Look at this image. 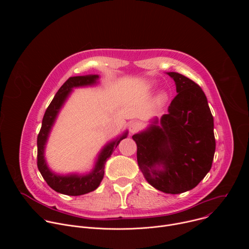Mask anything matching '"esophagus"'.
I'll return each instance as SVG.
<instances>
[{
    "instance_id": "esophagus-1",
    "label": "esophagus",
    "mask_w": 249,
    "mask_h": 249,
    "mask_svg": "<svg viewBox=\"0 0 249 249\" xmlns=\"http://www.w3.org/2000/svg\"><path fill=\"white\" fill-rule=\"evenodd\" d=\"M142 128V124L141 122L139 121H132L130 124H129V131L134 134V133H137L141 130Z\"/></svg>"
}]
</instances>
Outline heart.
I'll use <instances>...</instances> for the list:
<instances>
[{
  "label": "heart",
  "mask_w": 249,
  "mask_h": 249,
  "mask_svg": "<svg viewBox=\"0 0 249 249\" xmlns=\"http://www.w3.org/2000/svg\"><path fill=\"white\" fill-rule=\"evenodd\" d=\"M166 97H167V96H166V94L162 92V93H160V94H159V96H158L157 100H158V102H159V103H161V102H163V101L166 99Z\"/></svg>",
  "instance_id": "heart-1"
}]
</instances>
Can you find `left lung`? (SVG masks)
Masks as SVG:
<instances>
[{
  "mask_svg": "<svg viewBox=\"0 0 249 249\" xmlns=\"http://www.w3.org/2000/svg\"><path fill=\"white\" fill-rule=\"evenodd\" d=\"M167 74L177 91L168 113L132 138L147 181L164 193L179 194L197 186L212 167L216 150L214 118L196 83L179 73Z\"/></svg>",
  "mask_w": 249,
  "mask_h": 249,
  "instance_id": "left-lung-1",
  "label": "left lung"
}]
</instances>
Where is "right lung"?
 <instances>
[{
    "label": "right lung",
    "mask_w": 249,
    "mask_h": 249,
    "mask_svg": "<svg viewBox=\"0 0 249 249\" xmlns=\"http://www.w3.org/2000/svg\"><path fill=\"white\" fill-rule=\"evenodd\" d=\"M98 79L97 75H89V76H78V77H71L69 78L63 86L59 89L57 93L55 94L53 100L47 107L45 114L42 120V126L37 136V167L45 179L46 183L56 192L69 195V196H79L84 195L89 192L95 190L102 178L104 174V166L107 159L110 158L114 150L119 145L120 141L127 137V132L124 133L120 138L110 142L108 145H106L101 153L98 156L97 161L93 170L87 175H78V174H71V175H57L50 171L48 168L46 161L44 160V148L46 141L49 135V132L53 126V123L56 119V116L62 107L63 103L66 98L72 91L73 88L89 86L96 83Z\"/></svg>",
    "instance_id": "add662e5"
}]
</instances>
